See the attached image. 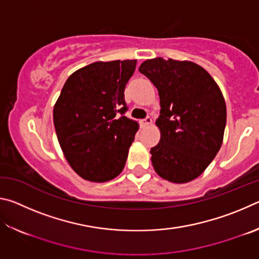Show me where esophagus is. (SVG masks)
Instances as JSON below:
<instances>
[{
	"label": "esophagus",
	"instance_id": "1",
	"mask_svg": "<svg viewBox=\"0 0 259 259\" xmlns=\"http://www.w3.org/2000/svg\"><path fill=\"white\" fill-rule=\"evenodd\" d=\"M140 124H142L143 126H147V125H150V124H152V119H151L150 116H147L146 119H144V120L140 121Z\"/></svg>",
	"mask_w": 259,
	"mask_h": 259
}]
</instances>
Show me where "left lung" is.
Returning <instances> with one entry per match:
<instances>
[{"label": "left lung", "mask_w": 259, "mask_h": 259, "mask_svg": "<svg viewBox=\"0 0 259 259\" xmlns=\"http://www.w3.org/2000/svg\"><path fill=\"white\" fill-rule=\"evenodd\" d=\"M139 72L159 91L161 138L151 148L155 172L184 184L198 178L221 150L226 125V104L211 75L188 60L154 58Z\"/></svg>", "instance_id": "8db88e82"}]
</instances>
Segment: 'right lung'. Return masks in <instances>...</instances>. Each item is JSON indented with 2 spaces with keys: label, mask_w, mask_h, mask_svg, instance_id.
<instances>
[{
  "label": "right lung",
  "mask_w": 259,
  "mask_h": 259,
  "mask_svg": "<svg viewBox=\"0 0 259 259\" xmlns=\"http://www.w3.org/2000/svg\"><path fill=\"white\" fill-rule=\"evenodd\" d=\"M137 60L96 61L74 72L54 107V124L65 157L78 176L94 183L124 168L139 125L123 114L124 89Z\"/></svg>",
  "instance_id": "right-lung-1"
}]
</instances>
